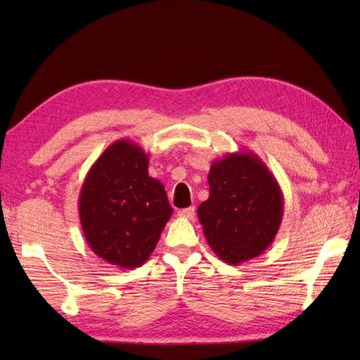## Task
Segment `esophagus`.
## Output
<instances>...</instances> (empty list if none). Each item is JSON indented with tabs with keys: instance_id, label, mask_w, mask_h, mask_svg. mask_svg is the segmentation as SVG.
Returning <instances> with one entry per match:
<instances>
[{
	"instance_id": "1",
	"label": "esophagus",
	"mask_w": 360,
	"mask_h": 360,
	"mask_svg": "<svg viewBox=\"0 0 360 360\" xmlns=\"http://www.w3.org/2000/svg\"><path fill=\"white\" fill-rule=\"evenodd\" d=\"M178 215L181 218H187V219H193L195 217V207H187V209H182L178 212Z\"/></svg>"
}]
</instances>
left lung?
Wrapping results in <instances>:
<instances>
[{
    "label": "left lung",
    "mask_w": 360,
    "mask_h": 360,
    "mask_svg": "<svg viewBox=\"0 0 360 360\" xmlns=\"http://www.w3.org/2000/svg\"><path fill=\"white\" fill-rule=\"evenodd\" d=\"M207 179L209 200L198 207V219L212 250L233 266L262 255L285 209L272 172L255 153L240 150L213 160Z\"/></svg>",
    "instance_id": "1"
}]
</instances>
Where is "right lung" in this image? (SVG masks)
Here are the masks:
<instances>
[{"label":"right lung","mask_w":360,"mask_h":360,"mask_svg":"<svg viewBox=\"0 0 360 360\" xmlns=\"http://www.w3.org/2000/svg\"><path fill=\"white\" fill-rule=\"evenodd\" d=\"M172 215L164 184L148 174V155L133 141L112 142L80 188L79 217L88 246L120 269L147 262Z\"/></svg>","instance_id":"right-lung-1"}]
</instances>
